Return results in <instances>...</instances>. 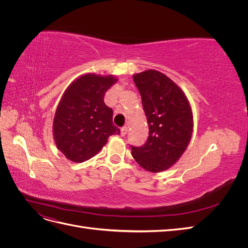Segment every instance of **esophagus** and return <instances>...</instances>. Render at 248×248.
Instances as JSON below:
<instances>
[{"label":"esophagus","mask_w":248,"mask_h":248,"mask_svg":"<svg viewBox=\"0 0 248 248\" xmlns=\"http://www.w3.org/2000/svg\"><path fill=\"white\" fill-rule=\"evenodd\" d=\"M127 131H128V129H127L126 126L122 127V128H121V136H122V137H125L126 134H127Z\"/></svg>","instance_id":"34e87169"}]
</instances>
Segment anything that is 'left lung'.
<instances>
[{
	"mask_svg": "<svg viewBox=\"0 0 248 248\" xmlns=\"http://www.w3.org/2000/svg\"><path fill=\"white\" fill-rule=\"evenodd\" d=\"M132 78L141 96L149 137L142 147H131V154L148 171L167 170L179 160L190 141V103L176 82L159 71L150 69Z\"/></svg>",
	"mask_w": 248,
	"mask_h": 248,
	"instance_id": "1",
	"label": "left lung"
}]
</instances>
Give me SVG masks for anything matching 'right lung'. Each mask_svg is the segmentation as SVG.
Listing matches in <instances>:
<instances>
[{"mask_svg":"<svg viewBox=\"0 0 248 248\" xmlns=\"http://www.w3.org/2000/svg\"><path fill=\"white\" fill-rule=\"evenodd\" d=\"M118 80L114 76L87 73L65 90L52 123L57 148L67 159L84 162L92 158L120 129L112 124V109L104 95Z\"/></svg>","mask_w":248,"mask_h":248,"instance_id":"1","label":"right lung"}]
</instances>
